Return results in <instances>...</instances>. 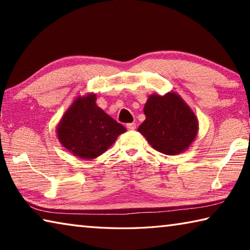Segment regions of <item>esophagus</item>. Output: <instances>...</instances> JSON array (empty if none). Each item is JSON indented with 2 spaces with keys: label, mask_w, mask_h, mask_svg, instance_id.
<instances>
[{
  "label": "esophagus",
  "mask_w": 250,
  "mask_h": 250,
  "mask_svg": "<svg viewBox=\"0 0 250 250\" xmlns=\"http://www.w3.org/2000/svg\"><path fill=\"white\" fill-rule=\"evenodd\" d=\"M126 129L130 130V131H133V130L137 129V125H135L134 122H131V124L126 125Z\"/></svg>",
  "instance_id": "obj_1"
}]
</instances>
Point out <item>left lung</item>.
Here are the masks:
<instances>
[{"label": "left lung", "instance_id": "left-lung-1", "mask_svg": "<svg viewBox=\"0 0 250 250\" xmlns=\"http://www.w3.org/2000/svg\"><path fill=\"white\" fill-rule=\"evenodd\" d=\"M145 115L146 120L138 131L163 154L175 155L185 151L197 134V118L174 92L150 96Z\"/></svg>", "mask_w": 250, "mask_h": 250}]
</instances>
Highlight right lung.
<instances>
[{"instance_id": "right-lung-1", "label": "right lung", "mask_w": 250, "mask_h": 250, "mask_svg": "<svg viewBox=\"0 0 250 250\" xmlns=\"http://www.w3.org/2000/svg\"><path fill=\"white\" fill-rule=\"evenodd\" d=\"M96 95L79 97L57 126L59 141L82 159H95L108 150L125 128L96 104Z\"/></svg>"}]
</instances>
